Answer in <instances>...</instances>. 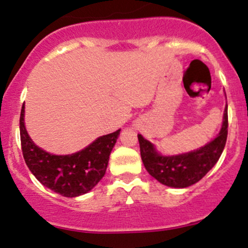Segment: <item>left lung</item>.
Here are the masks:
<instances>
[{
	"instance_id": "left-lung-1",
	"label": "left lung",
	"mask_w": 248,
	"mask_h": 248,
	"mask_svg": "<svg viewBox=\"0 0 248 248\" xmlns=\"http://www.w3.org/2000/svg\"><path fill=\"white\" fill-rule=\"evenodd\" d=\"M226 95V93H225ZM228 106L223 111L222 126L215 138L197 150L179 155H161L155 144L138 134L140 155L148 173L166 186L183 189L201 181L217 163L228 133Z\"/></svg>"
}]
</instances>
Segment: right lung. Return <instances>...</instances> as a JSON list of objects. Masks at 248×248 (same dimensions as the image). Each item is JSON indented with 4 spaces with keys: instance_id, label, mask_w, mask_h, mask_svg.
Instances as JSON below:
<instances>
[{
    "instance_id": "right-lung-1",
    "label": "right lung",
    "mask_w": 248,
    "mask_h": 248,
    "mask_svg": "<svg viewBox=\"0 0 248 248\" xmlns=\"http://www.w3.org/2000/svg\"><path fill=\"white\" fill-rule=\"evenodd\" d=\"M120 131L98 137L78 152L53 155L36 146L31 139L25 126V103L21 109V148L26 164L44 186L65 197L87 194L103 178Z\"/></svg>"
}]
</instances>
